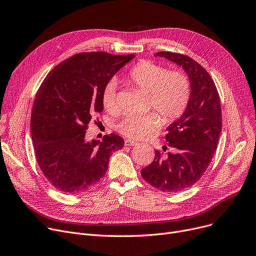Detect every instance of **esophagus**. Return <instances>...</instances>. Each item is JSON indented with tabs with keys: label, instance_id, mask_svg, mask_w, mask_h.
Segmentation results:
<instances>
[{
	"label": "esophagus",
	"instance_id": "34e87169",
	"mask_svg": "<svg viewBox=\"0 0 256 256\" xmlns=\"http://www.w3.org/2000/svg\"><path fill=\"white\" fill-rule=\"evenodd\" d=\"M137 144L138 143L136 141L130 140V139H126V141H124V145L126 146H136Z\"/></svg>",
	"mask_w": 256,
	"mask_h": 256
}]
</instances>
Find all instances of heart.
<instances>
[{
  "label": "heart",
  "mask_w": 256,
  "mask_h": 256,
  "mask_svg": "<svg viewBox=\"0 0 256 256\" xmlns=\"http://www.w3.org/2000/svg\"><path fill=\"white\" fill-rule=\"evenodd\" d=\"M130 82L150 93V106L158 112L166 122L180 117L190 100V83L180 72H169L166 67L152 61H141L130 70ZM117 84L108 83L102 92V104L109 112L117 110ZM162 120L156 113L147 115H126L118 122L116 128L122 135L132 139H144L156 132Z\"/></svg>",
  "instance_id": "1"
}]
</instances>
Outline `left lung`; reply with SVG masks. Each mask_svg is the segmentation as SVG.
I'll return each mask as SVG.
<instances>
[{
  "instance_id": "8db88e82",
  "label": "left lung",
  "mask_w": 256,
  "mask_h": 256,
  "mask_svg": "<svg viewBox=\"0 0 256 256\" xmlns=\"http://www.w3.org/2000/svg\"><path fill=\"white\" fill-rule=\"evenodd\" d=\"M154 56L182 67L189 76L191 94L184 114L166 128L172 152L163 156L156 150L152 163L141 174L156 189L176 193L193 186L208 169L222 130L221 104L214 80L195 60L170 52H158Z\"/></svg>"
}]
</instances>
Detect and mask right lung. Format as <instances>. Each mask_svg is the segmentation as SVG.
Returning <instances> with one entry per match:
<instances>
[{
	"mask_svg": "<svg viewBox=\"0 0 256 256\" xmlns=\"http://www.w3.org/2000/svg\"><path fill=\"white\" fill-rule=\"evenodd\" d=\"M135 58L102 52H80L52 70L39 87L31 114L37 163L48 180L66 194L83 193L108 170L124 140L115 134L86 140L93 115L104 110L102 92L114 74Z\"/></svg>",
	"mask_w": 256,
	"mask_h": 256,
	"instance_id": "add662e5",
	"label": "right lung"
}]
</instances>
